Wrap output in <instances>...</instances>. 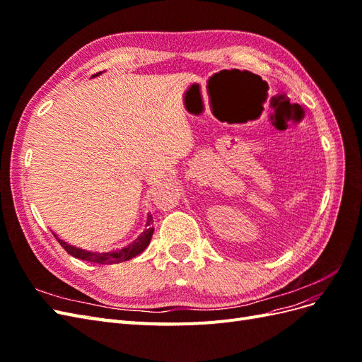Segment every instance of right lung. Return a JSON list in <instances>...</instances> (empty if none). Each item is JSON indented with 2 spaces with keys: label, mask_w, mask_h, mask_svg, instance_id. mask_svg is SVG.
I'll return each mask as SVG.
<instances>
[{
  "label": "right lung",
  "mask_w": 362,
  "mask_h": 362,
  "mask_svg": "<svg viewBox=\"0 0 362 362\" xmlns=\"http://www.w3.org/2000/svg\"><path fill=\"white\" fill-rule=\"evenodd\" d=\"M101 72H98L95 75H100ZM154 234V228H149L146 231H144L137 240H134L133 243L128 245L127 247L120 249V250H113V252H103V254H98V252H90V250H84L80 247H75L69 243L64 242V240H60L57 235V242L62 245V247L68 252L69 255L80 258L83 261H89V262H96V264H116V262H122V261H128L131 258H134L136 255L141 254L144 252L149 242L151 237Z\"/></svg>",
  "instance_id": "1"
}]
</instances>
